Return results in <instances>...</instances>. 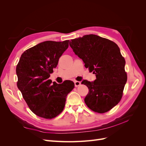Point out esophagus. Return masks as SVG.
<instances>
[{"label": "esophagus", "instance_id": "obj_1", "mask_svg": "<svg viewBox=\"0 0 146 146\" xmlns=\"http://www.w3.org/2000/svg\"><path fill=\"white\" fill-rule=\"evenodd\" d=\"M74 84H75V86L77 87V86H78L79 85H81V82H78V81H76L74 82Z\"/></svg>", "mask_w": 146, "mask_h": 146}]
</instances>
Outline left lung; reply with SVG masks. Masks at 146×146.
Returning a JSON list of instances; mask_svg holds the SVG:
<instances>
[{
  "label": "left lung",
  "instance_id": "8db88e82",
  "mask_svg": "<svg viewBox=\"0 0 146 146\" xmlns=\"http://www.w3.org/2000/svg\"><path fill=\"white\" fill-rule=\"evenodd\" d=\"M69 45L85 68L96 74L93 82H82L89 90L85 98L87 107L98 113L110 111L121 101L127 80L125 60L118 46L92 34L71 39Z\"/></svg>",
  "mask_w": 146,
  "mask_h": 146
}]
</instances>
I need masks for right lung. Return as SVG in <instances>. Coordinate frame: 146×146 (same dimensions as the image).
<instances>
[{
	"mask_svg": "<svg viewBox=\"0 0 146 146\" xmlns=\"http://www.w3.org/2000/svg\"><path fill=\"white\" fill-rule=\"evenodd\" d=\"M69 41L39 43L26 50L17 64V88L31 111L41 117L50 119L62 112L66 97L74 88L72 81L52 84L48 79Z\"/></svg>",
	"mask_w": 146,
	"mask_h": 146,
	"instance_id": "obj_1",
	"label": "right lung"
}]
</instances>
